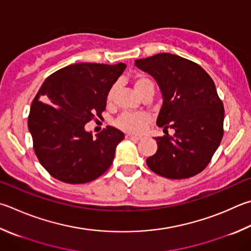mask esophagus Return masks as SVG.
I'll return each mask as SVG.
<instances>
[{"instance_id":"obj_1","label":"esophagus","mask_w":251,"mask_h":251,"mask_svg":"<svg viewBox=\"0 0 251 251\" xmlns=\"http://www.w3.org/2000/svg\"><path fill=\"white\" fill-rule=\"evenodd\" d=\"M126 138L131 139V140H140L141 139V137H139V136H134V135H130V134H127Z\"/></svg>"}]
</instances>
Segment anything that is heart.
<instances>
[{
	"instance_id": "1",
	"label": "heart",
	"mask_w": 251,
	"mask_h": 251,
	"mask_svg": "<svg viewBox=\"0 0 251 251\" xmlns=\"http://www.w3.org/2000/svg\"><path fill=\"white\" fill-rule=\"evenodd\" d=\"M134 89L140 98L145 97L146 94H153L154 93V83L153 81L148 78L147 75H138L135 76L133 81ZM117 85H112L108 90L106 95V103L107 105H112L114 100H115ZM148 123V116L145 114H129L123 113L122 115L115 121V125L127 133L131 134H140L144 130L146 124Z\"/></svg>"
}]
</instances>
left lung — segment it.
Segmentation results:
<instances>
[{
	"label": "left lung",
	"mask_w": 251,
	"mask_h": 251,
	"mask_svg": "<svg viewBox=\"0 0 251 251\" xmlns=\"http://www.w3.org/2000/svg\"><path fill=\"white\" fill-rule=\"evenodd\" d=\"M136 66L156 79L163 97L157 125L158 149L147 166L168 179H186L203 171L224 134V105L211 76L198 63L176 54L138 59ZM175 129L173 136L167 128Z\"/></svg>",
	"instance_id": "8db88e82"
}]
</instances>
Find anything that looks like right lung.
<instances>
[{"mask_svg":"<svg viewBox=\"0 0 251 251\" xmlns=\"http://www.w3.org/2000/svg\"><path fill=\"white\" fill-rule=\"evenodd\" d=\"M125 68L122 62L75 63L53 72L40 86L30 106L28 129L35 154L54 179L82 184L111 167L124 134L106 126L93 138L84 125L102 118L108 90Z\"/></svg>","mask_w":251,"mask_h":251,"instance_id":"right-lung-1","label":"right lung"}]
</instances>
